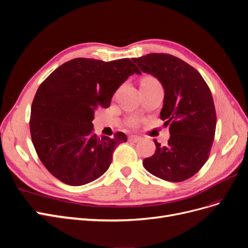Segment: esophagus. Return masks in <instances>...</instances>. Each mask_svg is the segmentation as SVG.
Instances as JSON below:
<instances>
[{"label":"esophagus","instance_id":"obj_1","mask_svg":"<svg viewBox=\"0 0 248 248\" xmlns=\"http://www.w3.org/2000/svg\"><path fill=\"white\" fill-rule=\"evenodd\" d=\"M141 140V138L140 137H138V136H130L129 137V141L130 142H139Z\"/></svg>","mask_w":248,"mask_h":248}]
</instances>
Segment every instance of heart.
<instances>
[{
    "label": "heart",
    "instance_id": "heart-1",
    "mask_svg": "<svg viewBox=\"0 0 248 248\" xmlns=\"http://www.w3.org/2000/svg\"><path fill=\"white\" fill-rule=\"evenodd\" d=\"M140 87L141 89H152V88H161V85L156 78H154L152 76H146L142 78L140 81ZM138 124H139V121L137 118H130L129 121H127V125H130L132 127L137 126Z\"/></svg>",
    "mask_w": 248,
    "mask_h": 248
}]
</instances>
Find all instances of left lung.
I'll list each match as a JSON object with an SVG mask.
<instances>
[{"label": "left lung", "mask_w": 248, "mask_h": 248, "mask_svg": "<svg viewBox=\"0 0 248 248\" xmlns=\"http://www.w3.org/2000/svg\"><path fill=\"white\" fill-rule=\"evenodd\" d=\"M133 61L161 82L160 118L170 134L166 146L154 141L156 150L143 166L164 181H185L203 167L214 143L217 114L212 92L194 67L172 55L151 53Z\"/></svg>", "instance_id": "obj_1"}]
</instances>
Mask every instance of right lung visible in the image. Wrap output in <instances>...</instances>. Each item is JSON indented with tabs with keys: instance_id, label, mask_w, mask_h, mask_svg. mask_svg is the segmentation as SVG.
<instances>
[{
	"instance_id": "right-lung-1",
	"label": "right lung",
	"mask_w": 248,
	"mask_h": 248,
	"mask_svg": "<svg viewBox=\"0 0 248 248\" xmlns=\"http://www.w3.org/2000/svg\"><path fill=\"white\" fill-rule=\"evenodd\" d=\"M141 71L129 59L101 61L76 58L63 63L40 85L33 98L30 129L45 168L64 184L81 186L108 170L126 136L94 134V113L108 108L126 78Z\"/></svg>"
}]
</instances>
